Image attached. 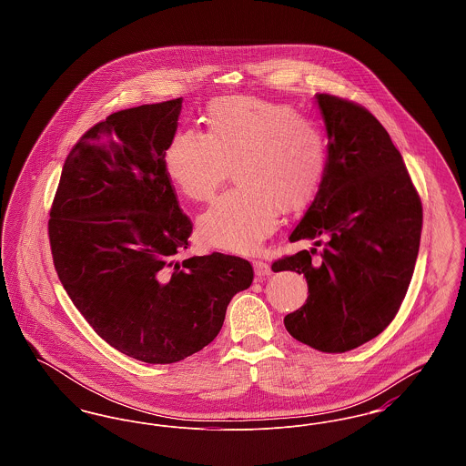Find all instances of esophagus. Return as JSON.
Listing matches in <instances>:
<instances>
[{"instance_id": "obj_1", "label": "esophagus", "mask_w": 466, "mask_h": 466, "mask_svg": "<svg viewBox=\"0 0 466 466\" xmlns=\"http://www.w3.org/2000/svg\"><path fill=\"white\" fill-rule=\"evenodd\" d=\"M253 267H255V274H257L260 279L272 274V268H270V266H268L267 262H264V260H255Z\"/></svg>"}]
</instances>
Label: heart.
I'll use <instances>...</instances> for the list:
<instances>
[{
    "label": "heart",
    "instance_id": "b5f03b06",
    "mask_svg": "<svg viewBox=\"0 0 466 466\" xmlns=\"http://www.w3.org/2000/svg\"><path fill=\"white\" fill-rule=\"evenodd\" d=\"M208 131H177L164 156L167 177L190 199H209L236 162L238 187L199 217L204 243L232 253L257 251L276 228L283 202L306 204L327 169L323 131L293 106L249 96L217 99Z\"/></svg>",
    "mask_w": 466,
    "mask_h": 466
}]
</instances>
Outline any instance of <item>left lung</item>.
I'll list each match as a JSON object with an SVG mask.
<instances>
[{
    "instance_id": "left-lung-1",
    "label": "left lung",
    "mask_w": 466,
    "mask_h": 466,
    "mask_svg": "<svg viewBox=\"0 0 466 466\" xmlns=\"http://www.w3.org/2000/svg\"><path fill=\"white\" fill-rule=\"evenodd\" d=\"M329 136L325 177L289 241L316 246L272 264L306 276L291 337L323 353L369 342L397 316L416 266L421 199L388 131L353 101L316 94ZM326 241L323 242L322 239Z\"/></svg>"
}]
</instances>
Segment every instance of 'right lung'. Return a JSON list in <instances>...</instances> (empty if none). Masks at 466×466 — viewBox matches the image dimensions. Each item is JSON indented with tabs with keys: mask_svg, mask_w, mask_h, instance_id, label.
Returning <instances> with one entry per match:
<instances>
[{
	"mask_svg": "<svg viewBox=\"0 0 466 466\" xmlns=\"http://www.w3.org/2000/svg\"><path fill=\"white\" fill-rule=\"evenodd\" d=\"M181 101L116 111L90 127L66 157L48 220L75 308L111 348L160 365L208 346L253 281L241 257L175 260L192 234L164 164Z\"/></svg>",
	"mask_w": 466,
	"mask_h": 466,
	"instance_id": "obj_1",
	"label": "right lung"
}]
</instances>
